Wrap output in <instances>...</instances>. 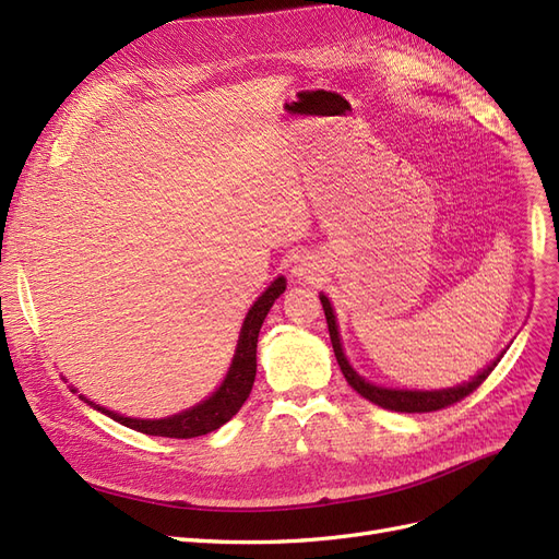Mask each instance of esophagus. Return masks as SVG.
Masks as SVG:
<instances>
[{"label":"esophagus","mask_w":559,"mask_h":559,"mask_svg":"<svg viewBox=\"0 0 559 559\" xmlns=\"http://www.w3.org/2000/svg\"><path fill=\"white\" fill-rule=\"evenodd\" d=\"M318 262L313 260V258H308V255H299L297 260H295V264H293V276H295V281H311L313 276H316V272H318Z\"/></svg>","instance_id":"34e87169"}]
</instances>
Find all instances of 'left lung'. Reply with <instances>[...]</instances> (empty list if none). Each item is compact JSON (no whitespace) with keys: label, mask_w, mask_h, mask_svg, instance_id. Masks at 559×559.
<instances>
[{"label":"left lung","mask_w":559,"mask_h":559,"mask_svg":"<svg viewBox=\"0 0 559 559\" xmlns=\"http://www.w3.org/2000/svg\"><path fill=\"white\" fill-rule=\"evenodd\" d=\"M320 301L324 308V318H326V326H329V338H332L334 345V355L336 361L343 370V376L347 380V384L353 386L357 394H361L366 401L376 403L384 409H394V412H432V409H440L447 407L451 403H456L465 396H469L474 389H477L488 376L490 370L498 366V361L504 357V353L509 349V345L502 349V353L495 357L486 368H481L477 376L469 378L467 382H461L456 386H444V389H401V386H382L366 380L364 376L357 373V368L349 364L343 343H341V332H338V322H336V313H334V306L329 301V297L324 293H320Z\"/></svg>","instance_id":"left-lung-1"}]
</instances>
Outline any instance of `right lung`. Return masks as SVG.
I'll list each match as a JSON object with an SVG mask.
<instances>
[{
    "label": "right lung",
    "mask_w": 559,
    "mask_h": 559,
    "mask_svg": "<svg viewBox=\"0 0 559 559\" xmlns=\"http://www.w3.org/2000/svg\"><path fill=\"white\" fill-rule=\"evenodd\" d=\"M285 285H287L285 276H276L272 281V285H269L266 290L253 301V306L248 308V313L239 329L235 357L230 361V368H227L223 382L212 391L210 396L195 403L189 409H181V412H177V415L160 417V419H135V417L119 415V412L103 407V405L94 403L92 399L78 394V389L73 384H71V391H75L80 401H85L90 407L98 409L100 415L119 421L121 426L140 430V432H144V436L175 438V440H189V438L206 436V432H212V430L221 428L225 421H230L239 412V407L243 405V401L248 399V394H251L253 382H255V370H258L255 353H258L260 329L269 313V308H272L274 301L285 293Z\"/></svg>",
    "instance_id": "obj_1"
}]
</instances>
